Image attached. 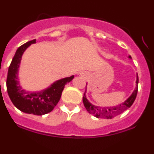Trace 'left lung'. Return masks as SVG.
I'll list each match as a JSON object with an SVG mask.
<instances>
[{
  "instance_id": "left-lung-1",
  "label": "left lung",
  "mask_w": 154,
  "mask_h": 154,
  "mask_svg": "<svg viewBox=\"0 0 154 154\" xmlns=\"http://www.w3.org/2000/svg\"><path fill=\"white\" fill-rule=\"evenodd\" d=\"M131 58V56H129ZM138 77L137 76L136 80V88L132 92L131 96L128 98L126 101L122 104H119L117 106H114V107H98V106H95L93 104H91L86 98L85 93L83 94V102L84 104L85 107L87 110L90 114L94 115L97 118H107V119H111L112 117H114L117 115L120 114L127 110L128 108L132 105V104L135 101V98H136L137 93H138Z\"/></svg>"
}]
</instances>
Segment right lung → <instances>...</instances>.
Wrapping results in <instances>:
<instances>
[{"label": "right lung", "instance_id": "1", "mask_svg": "<svg viewBox=\"0 0 154 154\" xmlns=\"http://www.w3.org/2000/svg\"><path fill=\"white\" fill-rule=\"evenodd\" d=\"M36 43V40L25 43L16 50L8 68L7 90L13 104L21 111L34 115L46 114L54 109L60 100L65 84L74 78V76L57 80L48 89L40 92H28L23 90L18 81V68L24 51Z\"/></svg>", "mask_w": 154, "mask_h": 154}]
</instances>
